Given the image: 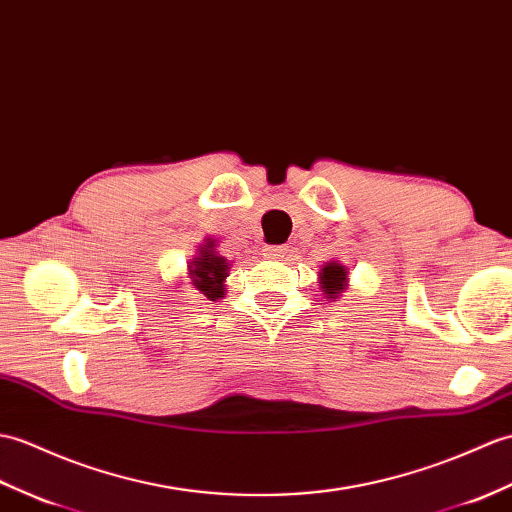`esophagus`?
<instances>
[{
    "mask_svg": "<svg viewBox=\"0 0 512 512\" xmlns=\"http://www.w3.org/2000/svg\"><path fill=\"white\" fill-rule=\"evenodd\" d=\"M285 255H288V248L285 246L270 244L264 248V257H268V259H285Z\"/></svg>",
    "mask_w": 512,
    "mask_h": 512,
    "instance_id": "34e87169",
    "label": "esophagus"
}]
</instances>
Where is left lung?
Segmentation results:
<instances>
[{"label":"left lung","mask_w":512,"mask_h":512,"mask_svg":"<svg viewBox=\"0 0 512 512\" xmlns=\"http://www.w3.org/2000/svg\"><path fill=\"white\" fill-rule=\"evenodd\" d=\"M344 281H347V268L340 264H327L320 272V283H323V292L329 299H336L344 290Z\"/></svg>","instance_id":"left-lung-1"}]
</instances>
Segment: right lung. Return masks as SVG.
Masks as SVG:
<instances>
[{
    "instance_id": "add662e5",
    "label": "right lung",
    "mask_w": 512,
    "mask_h": 512,
    "mask_svg": "<svg viewBox=\"0 0 512 512\" xmlns=\"http://www.w3.org/2000/svg\"><path fill=\"white\" fill-rule=\"evenodd\" d=\"M227 259L218 257L216 251H213V242L207 244V248H202L200 257H196L192 272V281L196 288L207 296V299L216 301L224 294V279H227Z\"/></svg>"
}]
</instances>
